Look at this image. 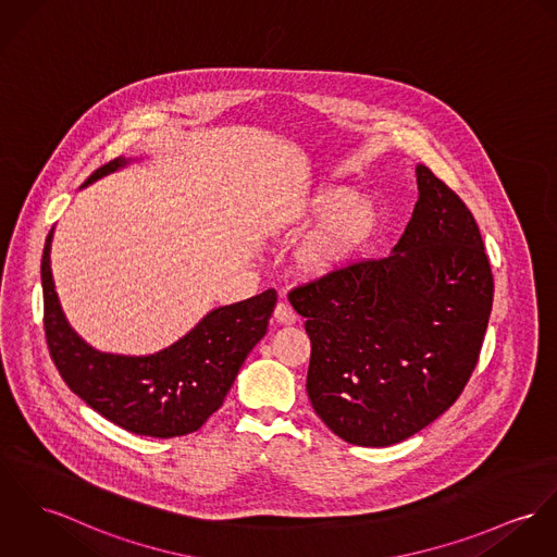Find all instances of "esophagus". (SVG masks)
Listing matches in <instances>:
<instances>
[{
  "label": "esophagus",
  "instance_id": "34e87169",
  "mask_svg": "<svg viewBox=\"0 0 557 557\" xmlns=\"http://www.w3.org/2000/svg\"><path fill=\"white\" fill-rule=\"evenodd\" d=\"M296 319H298V314L294 312V308L289 304L285 302V300L276 304V308H274V321L276 323L292 325V323H296Z\"/></svg>",
  "mask_w": 557,
  "mask_h": 557
}]
</instances>
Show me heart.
Instances as JSON below:
<instances>
[{"label":"heart","mask_w":557,"mask_h":557,"mask_svg":"<svg viewBox=\"0 0 557 557\" xmlns=\"http://www.w3.org/2000/svg\"><path fill=\"white\" fill-rule=\"evenodd\" d=\"M379 208L343 185H321L292 206L278 225L319 223L298 251L306 274L323 276L354 261L379 230Z\"/></svg>","instance_id":"1"}]
</instances>
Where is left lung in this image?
Listing matches in <instances>:
<instances>
[{
	"label": "left lung",
	"instance_id": "1",
	"mask_svg": "<svg viewBox=\"0 0 557 557\" xmlns=\"http://www.w3.org/2000/svg\"><path fill=\"white\" fill-rule=\"evenodd\" d=\"M417 185L394 253L289 292L310 338V405L357 447L396 445L454 405L492 312L494 276L472 212L425 165Z\"/></svg>",
	"mask_w": 557,
	"mask_h": 557
}]
</instances>
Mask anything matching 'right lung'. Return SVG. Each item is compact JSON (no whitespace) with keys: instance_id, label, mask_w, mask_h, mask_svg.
<instances>
[{"instance_id":"obj_1","label":"right lung","mask_w":557,"mask_h":557,"mask_svg":"<svg viewBox=\"0 0 557 557\" xmlns=\"http://www.w3.org/2000/svg\"><path fill=\"white\" fill-rule=\"evenodd\" d=\"M125 161L98 168L85 185ZM52 230L42 253L45 332L52 361L65 385L114 425L152 438H174L200 430L223 405L243 361L263 338L276 292L214 308L170 349L149 357L100 354L67 325L51 274Z\"/></svg>"}]
</instances>
